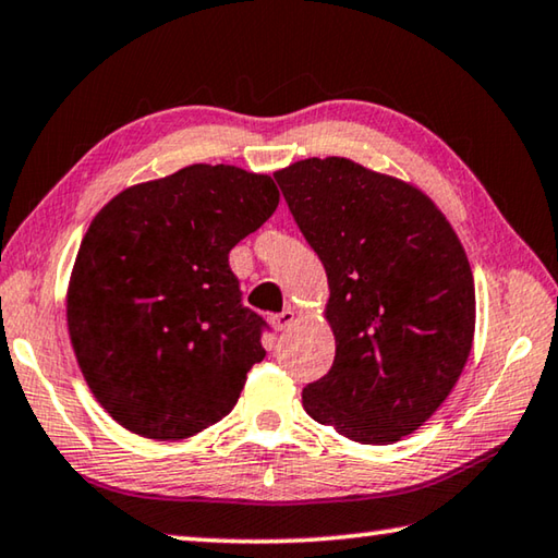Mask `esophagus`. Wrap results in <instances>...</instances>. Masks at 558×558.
<instances>
[{
  "label": "esophagus",
  "instance_id": "1",
  "mask_svg": "<svg viewBox=\"0 0 558 558\" xmlns=\"http://www.w3.org/2000/svg\"><path fill=\"white\" fill-rule=\"evenodd\" d=\"M292 323H295V310H282V313H278V315H270V325H272V329H288Z\"/></svg>",
  "mask_w": 558,
  "mask_h": 558
}]
</instances>
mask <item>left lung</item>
I'll use <instances>...</instances> for the list:
<instances>
[{"mask_svg":"<svg viewBox=\"0 0 558 558\" xmlns=\"http://www.w3.org/2000/svg\"><path fill=\"white\" fill-rule=\"evenodd\" d=\"M329 282L332 369L305 386L323 426L389 446L448 399L475 335V282L446 216L401 179L344 157L272 174Z\"/></svg>","mask_w":558,"mask_h":558,"instance_id":"8db88e82","label":"left lung"}]
</instances>
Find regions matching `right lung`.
I'll use <instances>...</instances> for the list:
<instances>
[{
	"mask_svg": "<svg viewBox=\"0 0 558 558\" xmlns=\"http://www.w3.org/2000/svg\"><path fill=\"white\" fill-rule=\"evenodd\" d=\"M280 202L268 174L192 165L130 186L90 221L65 317L90 391L122 428L182 440L229 415L266 356L229 253Z\"/></svg>",
	"mask_w": 558,
	"mask_h": 558,
	"instance_id": "1",
	"label": "right lung"
}]
</instances>
